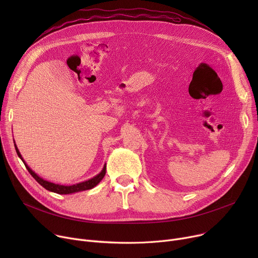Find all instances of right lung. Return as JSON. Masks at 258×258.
<instances>
[{
  "mask_svg": "<svg viewBox=\"0 0 258 258\" xmlns=\"http://www.w3.org/2000/svg\"><path fill=\"white\" fill-rule=\"evenodd\" d=\"M16 146V151H17V154L18 156L21 158V160L24 162V164L27 168V170H28L30 172V174L32 175V177L35 179V181L37 183H39L40 185H42L44 188H46L47 190L49 191H52V192H55V194H58V195H70V194H74V192H79V191H84V190H88V189H92L94 188L95 186H96L104 177L105 174V170H106V165L103 166L102 170L100 171V173H98L97 175H95L94 178L88 180V181H85V182H81V183H78V184H75V185H71V186H64V185H59V184H54V183H51L49 181H46L44 179H42L40 177H38V175L26 164V162L24 161V159L22 158V155L20 154V151L18 150L17 145L15 144Z\"/></svg>",
  "mask_w": 258,
  "mask_h": 258,
  "instance_id": "1",
  "label": "right lung"
}]
</instances>
